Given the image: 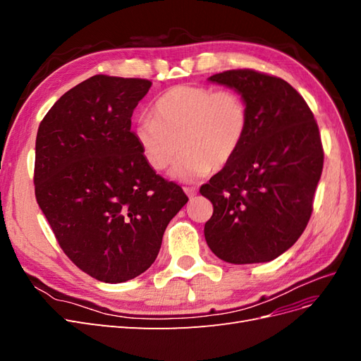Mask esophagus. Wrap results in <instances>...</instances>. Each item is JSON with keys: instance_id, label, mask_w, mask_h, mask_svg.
<instances>
[{"instance_id": "34e87169", "label": "esophagus", "mask_w": 361, "mask_h": 361, "mask_svg": "<svg viewBox=\"0 0 361 361\" xmlns=\"http://www.w3.org/2000/svg\"><path fill=\"white\" fill-rule=\"evenodd\" d=\"M183 191L187 192V195H188L190 199H191V197H194L195 194H197V188H194V187H183Z\"/></svg>"}]
</instances>
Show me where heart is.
<instances>
[{"mask_svg":"<svg viewBox=\"0 0 361 361\" xmlns=\"http://www.w3.org/2000/svg\"><path fill=\"white\" fill-rule=\"evenodd\" d=\"M250 123L244 97L236 90L180 84L164 92L140 120L135 140L147 166L167 170L182 152L174 174L202 178L224 169L241 149Z\"/></svg>","mask_w":361,"mask_h":361,"instance_id":"1","label":"heart"}]
</instances>
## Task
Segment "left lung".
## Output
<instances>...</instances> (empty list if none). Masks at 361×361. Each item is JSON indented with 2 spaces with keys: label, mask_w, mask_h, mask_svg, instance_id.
Segmentation results:
<instances>
[{
  "label": "left lung",
  "mask_w": 361,
  "mask_h": 361,
  "mask_svg": "<svg viewBox=\"0 0 361 361\" xmlns=\"http://www.w3.org/2000/svg\"><path fill=\"white\" fill-rule=\"evenodd\" d=\"M209 80L241 93L250 123L236 157L200 188L214 206L206 243L228 264L269 262L310 220L324 167L319 128L304 97L279 76L233 69Z\"/></svg>",
  "instance_id": "1"
}]
</instances>
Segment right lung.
<instances>
[{
    "label": "right lung",
    "mask_w": 361,
    "mask_h": 361,
    "mask_svg": "<svg viewBox=\"0 0 361 361\" xmlns=\"http://www.w3.org/2000/svg\"><path fill=\"white\" fill-rule=\"evenodd\" d=\"M150 85L94 75L64 93L37 130L36 200L64 255L105 283L154 264L167 224L188 202L147 166L130 130Z\"/></svg>",
    "instance_id": "add662e5"
}]
</instances>
